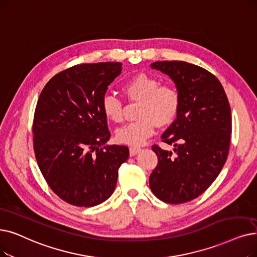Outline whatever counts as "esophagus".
<instances>
[{"label": "esophagus", "mask_w": 257, "mask_h": 257, "mask_svg": "<svg viewBox=\"0 0 257 257\" xmlns=\"http://www.w3.org/2000/svg\"><path fill=\"white\" fill-rule=\"evenodd\" d=\"M130 151V156H135L136 154H138L141 151V147H137V146H131L129 148Z\"/></svg>", "instance_id": "1"}]
</instances>
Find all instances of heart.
I'll return each instance as SVG.
<instances>
[{
    "mask_svg": "<svg viewBox=\"0 0 257 257\" xmlns=\"http://www.w3.org/2000/svg\"><path fill=\"white\" fill-rule=\"evenodd\" d=\"M121 92L130 102H140L138 120L119 128L115 137L119 143L141 146L153 135L156 125L166 127L174 120L180 109V94L171 85H161L158 77L141 73L121 87ZM102 111L105 117L119 124L124 119V109L119 98L104 96Z\"/></svg>",
    "mask_w": 257,
    "mask_h": 257,
    "instance_id": "heart-1",
    "label": "heart"
}]
</instances>
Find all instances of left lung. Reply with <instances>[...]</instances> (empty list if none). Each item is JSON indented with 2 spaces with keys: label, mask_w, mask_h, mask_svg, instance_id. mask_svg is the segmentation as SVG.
Returning a JSON list of instances; mask_svg holds the SVG:
<instances>
[{
  "label": "left lung",
  "mask_w": 257,
  "mask_h": 257,
  "mask_svg": "<svg viewBox=\"0 0 257 257\" xmlns=\"http://www.w3.org/2000/svg\"><path fill=\"white\" fill-rule=\"evenodd\" d=\"M151 68L169 75L180 94L175 120L162 136L173 152L154 145L158 165L149 177L153 194L168 204H183L204 193L224 167L231 141V109L215 75L182 62H154Z\"/></svg>",
  "instance_id": "obj_1"
}]
</instances>
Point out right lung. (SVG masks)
Returning a JSON list of instances; mask_svg holds the SVG:
<instances>
[{
	"instance_id": "add662e5",
	"label": "right lung",
	"mask_w": 257,
	"mask_h": 257,
	"mask_svg": "<svg viewBox=\"0 0 257 257\" xmlns=\"http://www.w3.org/2000/svg\"><path fill=\"white\" fill-rule=\"evenodd\" d=\"M121 63L81 64L55 74L42 90L33 117V148L51 190L77 207L113 193L129 149L110 139L101 105Z\"/></svg>"
}]
</instances>
